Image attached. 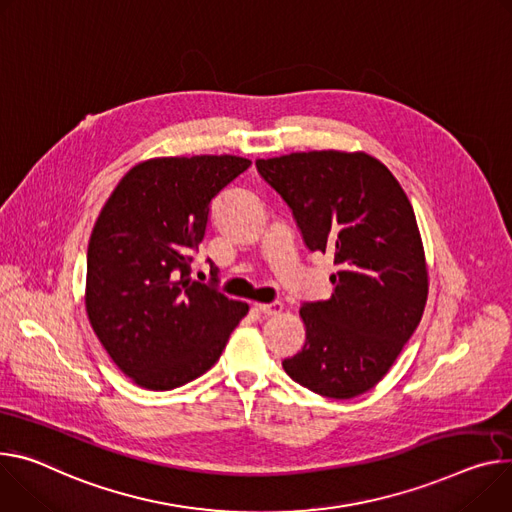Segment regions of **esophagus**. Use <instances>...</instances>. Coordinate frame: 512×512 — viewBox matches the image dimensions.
I'll return each instance as SVG.
<instances>
[{"mask_svg":"<svg viewBox=\"0 0 512 512\" xmlns=\"http://www.w3.org/2000/svg\"><path fill=\"white\" fill-rule=\"evenodd\" d=\"M257 308L263 312V314H267V316H275V314H280L282 310H284V304L282 302H269V304H257Z\"/></svg>","mask_w":512,"mask_h":512,"instance_id":"1","label":"esophagus"}]
</instances>
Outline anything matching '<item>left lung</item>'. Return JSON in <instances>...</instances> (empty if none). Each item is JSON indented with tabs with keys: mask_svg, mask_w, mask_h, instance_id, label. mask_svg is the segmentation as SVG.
Listing matches in <instances>:
<instances>
[{
	"mask_svg": "<svg viewBox=\"0 0 512 512\" xmlns=\"http://www.w3.org/2000/svg\"><path fill=\"white\" fill-rule=\"evenodd\" d=\"M290 206L310 251L333 253L329 300L306 302V343L282 361L327 398L374 388L421 322L429 273L414 210L390 169L367 153L308 151L255 161Z\"/></svg>",
	"mask_w": 512,
	"mask_h": 512,
	"instance_id": "left-lung-1",
	"label": "left lung"
}]
</instances>
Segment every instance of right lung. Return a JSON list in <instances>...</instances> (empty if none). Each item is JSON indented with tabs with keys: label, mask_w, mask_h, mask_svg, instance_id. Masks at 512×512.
Returning a JSON list of instances; mask_svg holds the SVG:
<instances>
[{
	"label": "right lung",
	"mask_w": 512,
	"mask_h": 512,
	"mask_svg": "<svg viewBox=\"0 0 512 512\" xmlns=\"http://www.w3.org/2000/svg\"><path fill=\"white\" fill-rule=\"evenodd\" d=\"M249 165L235 155L149 159L104 204L87 247L85 310L136 386L173 390L200 378L249 312L190 277L212 200Z\"/></svg>",
	"instance_id": "obj_1"
}]
</instances>
